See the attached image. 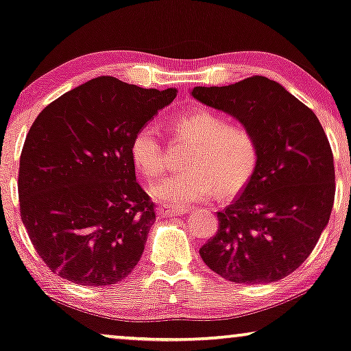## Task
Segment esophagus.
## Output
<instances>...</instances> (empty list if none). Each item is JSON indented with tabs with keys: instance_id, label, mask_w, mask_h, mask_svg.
Wrapping results in <instances>:
<instances>
[{
	"instance_id": "1",
	"label": "esophagus",
	"mask_w": 351,
	"mask_h": 351,
	"mask_svg": "<svg viewBox=\"0 0 351 351\" xmlns=\"http://www.w3.org/2000/svg\"><path fill=\"white\" fill-rule=\"evenodd\" d=\"M159 215L162 218H171V216H182L186 213V208H181V206H159Z\"/></svg>"
}]
</instances>
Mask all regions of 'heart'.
I'll return each instance as SVG.
<instances>
[{
  "label": "heart",
  "instance_id": "1",
  "mask_svg": "<svg viewBox=\"0 0 351 351\" xmlns=\"http://www.w3.org/2000/svg\"><path fill=\"white\" fill-rule=\"evenodd\" d=\"M173 132L180 140L191 143L182 167L162 178L151 187L154 199L171 206L195 204L210 199L215 192L234 194L246 184L258 165L259 145L254 132L241 122L213 110H194L178 116ZM133 165L146 178H156L164 170V146L159 132L141 125L130 141Z\"/></svg>",
  "mask_w": 351,
  "mask_h": 351
}]
</instances>
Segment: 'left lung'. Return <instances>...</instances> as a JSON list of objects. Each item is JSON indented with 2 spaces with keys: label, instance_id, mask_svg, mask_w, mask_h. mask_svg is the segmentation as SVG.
<instances>
[{
  "label": "left lung",
  "instance_id": "8db88e82",
  "mask_svg": "<svg viewBox=\"0 0 351 351\" xmlns=\"http://www.w3.org/2000/svg\"><path fill=\"white\" fill-rule=\"evenodd\" d=\"M192 97L248 125L259 145L253 175L218 211V230L200 248L202 259L234 283L285 278L312 253L334 205V157L318 117L264 76L194 87Z\"/></svg>",
  "mask_w": 351,
  "mask_h": 351
}]
</instances>
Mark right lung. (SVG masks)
<instances>
[{"instance_id": "1", "label": "right lung", "mask_w": 351, "mask_h": 351, "mask_svg": "<svg viewBox=\"0 0 351 351\" xmlns=\"http://www.w3.org/2000/svg\"><path fill=\"white\" fill-rule=\"evenodd\" d=\"M111 76L63 93L34 119L19 169L21 216L53 274L110 286L135 269L156 221L135 176L133 133L175 100Z\"/></svg>"}]
</instances>
